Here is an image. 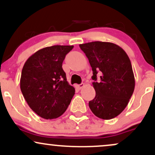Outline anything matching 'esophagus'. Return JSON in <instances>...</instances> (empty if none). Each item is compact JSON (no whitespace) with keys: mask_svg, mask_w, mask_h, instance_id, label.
Instances as JSON below:
<instances>
[{"mask_svg":"<svg viewBox=\"0 0 155 155\" xmlns=\"http://www.w3.org/2000/svg\"><path fill=\"white\" fill-rule=\"evenodd\" d=\"M84 83L80 84H76L75 85L76 88H77L78 90H81V88L84 87Z\"/></svg>","mask_w":155,"mask_h":155,"instance_id":"obj_1","label":"esophagus"}]
</instances>
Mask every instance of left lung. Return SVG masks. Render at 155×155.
Listing matches in <instances>:
<instances>
[{
    "instance_id": "obj_1",
    "label": "left lung",
    "mask_w": 155,
    "mask_h": 155,
    "mask_svg": "<svg viewBox=\"0 0 155 155\" xmlns=\"http://www.w3.org/2000/svg\"><path fill=\"white\" fill-rule=\"evenodd\" d=\"M92 67L95 97L89 107L98 118L111 120L128 104L135 88V78L129 57L123 49L111 42L80 44ZM100 79L97 81V74Z\"/></svg>"
}]
</instances>
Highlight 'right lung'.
Listing matches in <instances>:
<instances>
[{"instance_id": "right-lung-1", "label": "right lung", "mask_w": 155, "mask_h": 155, "mask_svg": "<svg viewBox=\"0 0 155 155\" xmlns=\"http://www.w3.org/2000/svg\"><path fill=\"white\" fill-rule=\"evenodd\" d=\"M73 48L61 45L43 48L32 54L22 68V95L30 108L46 120L61 116L75 94L62 68L65 55Z\"/></svg>"}]
</instances>
